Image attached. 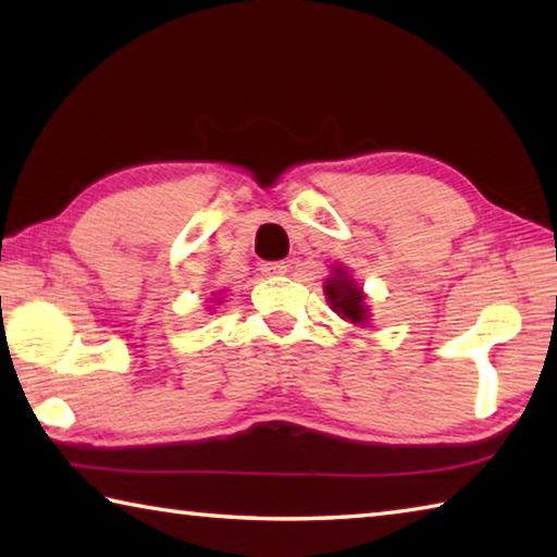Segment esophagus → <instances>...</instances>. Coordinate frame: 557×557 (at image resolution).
I'll list each match as a JSON object with an SVG mask.
<instances>
[{
	"label": "esophagus",
	"instance_id": "obj_1",
	"mask_svg": "<svg viewBox=\"0 0 557 557\" xmlns=\"http://www.w3.org/2000/svg\"><path fill=\"white\" fill-rule=\"evenodd\" d=\"M260 270L265 272V275H285V272L289 270V265H287V262L277 260V262H265V265H262Z\"/></svg>",
	"mask_w": 557,
	"mask_h": 557
}]
</instances>
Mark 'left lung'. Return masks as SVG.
I'll return each instance as SVG.
<instances>
[{"instance_id": "8db88e82", "label": "left lung", "mask_w": 557, "mask_h": 557, "mask_svg": "<svg viewBox=\"0 0 557 557\" xmlns=\"http://www.w3.org/2000/svg\"><path fill=\"white\" fill-rule=\"evenodd\" d=\"M324 287L336 314H342L351 324H366V319H369V309L363 305V292L361 287L354 285V280L348 277L342 268H336L334 277L326 280Z\"/></svg>"}]
</instances>
